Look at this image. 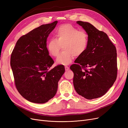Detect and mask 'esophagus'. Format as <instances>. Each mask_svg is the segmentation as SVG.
Returning <instances> with one entry per match:
<instances>
[{"label": "esophagus", "mask_w": 128, "mask_h": 128, "mask_svg": "<svg viewBox=\"0 0 128 128\" xmlns=\"http://www.w3.org/2000/svg\"><path fill=\"white\" fill-rule=\"evenodd\" d=\"M69 69H70V68H69V67L68 66H65V70H68Z\"/></svg>", "instance_id": "34e87169"}]
</instances>
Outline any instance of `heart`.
<instances>
[{
  "label": "heart",
  "instance_id": "heart-1",
  "mask_svg": "<svg viewBox=\"0 0 128 128\" xmlns=\"http://www.w3.org/2000/svg\"><path fill=\"white\" fill-rule=\"evenodd\" d=\"M55 38L50 39L47 44V48L50 55L58 56L63 44L64 50L58 56L56 63L67 65L74 59L75 56L82 55L87 49L88 37L87 33L71 24H63L59 26L55 31Z\"/></svg>",
  "mask_w": 128,
  "mask_h": 128
}]
</instances>
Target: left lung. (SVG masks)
Segmentation results:
<instances>
[{
  "label": "left lung",
  "instance_id": "1",
  "mask_svg": "<svg viewBox=\"0 0 128 128\" xmlns=\"http://www.w3.org/2000/svg\"><path fill=\"white\" fill-rule=\"evenodd\" d=\"M76 23L87 33L88 43L86 52L78 56L70 68L74 73L75 91L92 100L104 95L116 81V50L106 33L89 22L78 21Z\"/></svg>",
  "mask_w": 128,
  "mask_h": 128
}]
</instances>
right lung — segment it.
Wrapping results in <instances>:
<instances>
[{"label": "right lung", "mask_w": 128, "mask_h": 128, "mask_svg": "<svg viewBox=\"0 0 128 128\" xmlns=\"http://www.w3.org/2000/svg\"><path fill=\"white\" fill-rule=\"evenodd\" d=\"M58 21L42 25L19 39L10 58L15 86L20 95L35 103H45L56 93L65 72L64 65L50 69L54 63L47 48V38Z\"/></svg>", "instance_id": "obj_1"}]
</instances>
